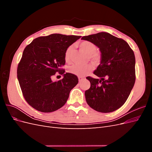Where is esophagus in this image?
I'll list each match as a JSON object with an SVG mask.
<instances>
[{
  "label": "esophagus",
  "mask_w": 152,
  "mask_h": 152,
  "mask_svg": "<svg viewBox=\"0 0 152 152\" xmlns=\"http://www.w3.org/2000/svg\"><path fill=\"white\" fill-rule=\"evenodd\" d=\"M84 79H85V77H79V81L81 82L82 80H83Z\"/></svg>",
  "instance_id": "34e87169"
}]
</instances>
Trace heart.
<instances>
[{
  "label": "heart",
  "instance_id": "1",
  "mask_svg": "<svg viewBox=\"0 0 152 152\" xmlns=\"http://www.w3.org/2000/svg\"><path fill=\"white\" fill-rule=\"evenodd\" d=\"M80 48L83 50L85 53L89 55L91 60L96 63H98L101 60V54L99 53L96 52V46L93 43L89 41H83L80 44ZM72 46H69L66 50L65 53V59L66 62H70L71 54L72 51ZM93 66L91 64H85V65H80V64H75L68 68V72L72 73L73 75L82 77L86 75L93 70Z\"/></svg>",
  "mask_w": 152,
  "mask_h": 152
}]
</instances>
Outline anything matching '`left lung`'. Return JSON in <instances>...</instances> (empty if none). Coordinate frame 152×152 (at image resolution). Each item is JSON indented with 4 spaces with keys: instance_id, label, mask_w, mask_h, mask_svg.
I'll return each instance as SVG.
<instances>
[{
    "instance_id": "left-lung-1",
    "label": "left lung",
    "mask_w": 152,
    "mask_h": 152,
    "mask_svg": "<svg viewBox=\"0 0 152 152\" xmlns=\"http://www.w3.org/2000/svg\"><path fill=\"white\" fill-rule=\"evenodd\" d=\"M101 52L100 64L93 72L100 79L87 77V103L96 111L112 112L125 103L135 83V56L125 40L107 32L82 37Z\"/></svg>"
}]
</instances>
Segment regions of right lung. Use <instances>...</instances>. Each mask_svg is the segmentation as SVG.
Wrapping results in <instances>:
<instances>
[{
    "label": "right lung",
    "mask_w": 152,
    "mask_h": 152,
    "mask_svg": "<svg viewBox=\"0 0 152 152\" xmlns=\"http://www.w3.org/2000/svg\"><path fill=\"white\" fill-rule=\"evenodd\" d=\"M81 36L53 34L34 39L27 45L17 69V77L25 100L39 112H54L65 104L70 91L78 84V78L65 73V53ZM57 71L62 80L54 82Z\"/></svg>",
    "instance_id": "right-lung-1"
}]
</instances>
